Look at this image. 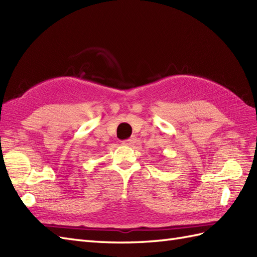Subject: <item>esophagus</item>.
<instances>
[{
	"instance_id": "esophagus-1",
	"label": "esophagus",
	"mask_w": 257,
	"mask_h": 257,
	"mask_svg": "<svg viewBox=\"0 0 257 257\" xmlns=\"http://www.w3.org/2000/svg\"><path fill=\"white\" fill-rule=\"evenodd\" d=\"M136 141H137V138H136L135 136H133V137L130 138V139H127V140L122 141V145H124V146H133L134 144H136Z\"/></svg>"
}]
</instances>
